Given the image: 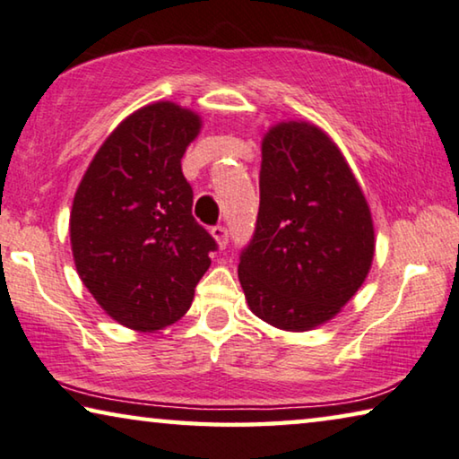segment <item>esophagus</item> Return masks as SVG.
Returning a JSON list of instances; mask_svg holds the SVG:
<instances>
[{
  "label": "esophagus",
  "mask_w": 459,
  "mask_h": 459,
  "mask_svg": "<svg viewBox=\"0 0 459 459\" xmlns=\"http://www.w3.org/2000/svg\"><path fill=\"white\" fill-rule=\"evenodd\" d=\"M212 236L215 238V242L220 244V247L228 246L230 234H228V228H225V225H215V228H212Z\"/></svg>",
  "instance_id": "1"
}]
</instances>
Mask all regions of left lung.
Listing matches in <instances>:
<instances>
[{"label":"left lung","mask_w":459,"mask_h":459,"mask_svg":"<svg viewBox=\"0 0 459 459\" xmlns=\"http://www.w3.org/2000/svg\"><path fill=\"white\" fill-rule=\"evenodd\" d=\"M374 258L372 215L332 138L282 122L262 140L260 209L238 276L252 313L284 332L329 321Z\"/></svg>","instance_id":"1"}]
</instances>
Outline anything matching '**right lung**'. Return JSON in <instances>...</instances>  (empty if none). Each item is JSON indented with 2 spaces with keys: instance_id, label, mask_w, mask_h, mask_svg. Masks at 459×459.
<instances>
[{
  "instance_id": "obj_1",
  "label": "right lung",
  "mask_w": 459,
  "mask_h": 459,
  "mask_svg": "<svg viewBox=\"0 0 459 459\" xmlns=\"http://www.w3.org/2000/svg\"><path fill=\"white\" fill-rule=\"evenodd\" d=\"M201 117L170 101L134 111L97 150L74 193L71 246L101 309L136 332L189 311L217 242L193 217L180 169Z\"/></svg>"
}]
</instances>
